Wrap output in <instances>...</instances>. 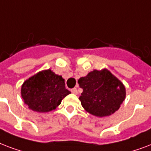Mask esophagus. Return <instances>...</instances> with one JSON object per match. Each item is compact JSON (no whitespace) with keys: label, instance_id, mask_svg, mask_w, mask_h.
Here are the masks:
<instances>
[{"label":"esophagus","instance_id":"obj_1","mask_svg":"<svg viewBox=\"0 0 151 151\" xmlns=\"http://www.w3.org/2000/svg\"><path fill=\"white\" fill-rule=\"evenodd\" d=\"M71 91H72V93H73V94H76L77 93H78V91H77V89L75 87V88H72V90H71Z\"/></svg>","mask_w":151,"mask_h":151}]
</instances>
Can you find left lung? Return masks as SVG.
Segmentation results:
<instances>
[{
    "label": "left lung",
    "instance_id": "left-lung-1",
    "mask_svg": "<svg viewBox=\"0 0 151 151\" xmlns=\"http://www.w3.org/2000/svg\"><path fill=\"white\" fill-rule=\"evenodd\" d=\"M83 93L79 97L82 106L96 116L114 113L125 99L123 83L107 69L94 70L78 80Z\"/></svg>",
    "mask_w": 151,
    "mask_h": 151
}]
</instances>
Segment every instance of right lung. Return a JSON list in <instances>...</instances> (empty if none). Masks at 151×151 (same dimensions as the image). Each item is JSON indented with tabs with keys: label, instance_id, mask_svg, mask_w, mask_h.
Segmentation results:
<instances>
[{
	"label": "right lung",
	"instance_id": "1",
	"mask_svg": "<svg viewBox=\"0 0 151 151\" xmlns=\"http://www.w3.org/2000/svg\"><path fill=\"white\" fill-rule=\"evenodd\" d=\"M71 92L65 88V79L50 69L37 73L23 83L21 95L24 103L36 112L53 110Z\"/></svg>",
	"mask_w": 151,
	"mask_h": 151
}]
</instances>
